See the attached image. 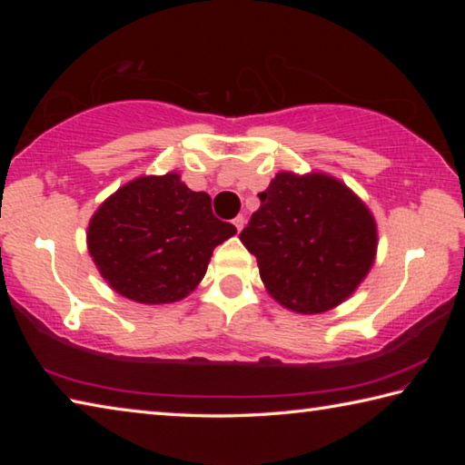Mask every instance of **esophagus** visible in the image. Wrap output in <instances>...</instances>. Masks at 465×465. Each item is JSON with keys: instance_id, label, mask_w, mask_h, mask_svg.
Wrapping results in <instances>:
<instances>
[{"instance_id": "34e87169", "label": "esophagus", "mask_w": 465, "mask_h": 465, "mask_svg": "<svg viewBox=\"0 0 465 465\" xmlns=\"http://www.w3.org/2000/svg\"><path fill=\"white\" fill-rule=\"evenodd\" d=\"M233 225H235V230L242 232V230H243V225H246V217H243V215H238V217L233 219Z\"/></svg>"}]
</instances>
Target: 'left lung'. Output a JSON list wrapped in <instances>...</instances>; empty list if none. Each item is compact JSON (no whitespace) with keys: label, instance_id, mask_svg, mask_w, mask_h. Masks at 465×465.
I'll return each instance as SVG.
<instances>
[{"label":"left lung","instance_id":"left-lung-1","mask_svg":"<svg viewBox=\"0 0 465 465\" xmlns=\"http://www.w3.org/2000/svg\"><path fill=\"white\" fill-rule=\"evenodd\" d=\"M258 199L240 240L269 293L299 313L344 302L375 258L377 230L365 204L334 178L291 172L274 176Z\"/></svg>","mask_w":465,"mask_h":465}]
</instances>
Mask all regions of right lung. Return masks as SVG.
Here are the masks:
<instances>
[{
    "label": "right lung",
    "instance_id": "obj_1",
    "mask_svg": "<svg viewBox=\"0 0 465 465\" xmlns=\"http://www.w3.org/2000/svg\"><path fill=\"white\" fill-rule=\"evenodd\" d=\"M235 233L180 176H143L100 204L88 227V248L116 293L139 303L186 297L207 272L213 250Z\"/></svg>",
    "mask_w": 465,
    "mask_h": 465
}]
</instances>
